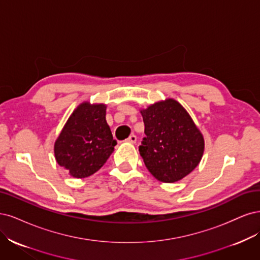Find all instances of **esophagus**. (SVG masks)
<instances>
[{"instance_id":"1","label":"esophagus","mask_w":260,"mask_h":260,"mask_svg":"<svg viewBox=\"0 0 260 260\" xmlns=\"http://www.w3.org/2000/svg\"><path fill=\"white\" fill-rule=\"evenodd\" d=\"M128 142H131V144H135V142L137 141V137L134 135V134H132V135L126 139Z\"/></svg>"}]
</instances>
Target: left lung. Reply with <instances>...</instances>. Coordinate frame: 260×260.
I'll use <instances>...</instances> for the list:
<instances>
[{
  "label": "left lung",
  "mask_w": 260,
  "mask_h": 260,
  "mask_svg": "<svg viewBox=\"0 0 260 260\" xmlns=\"http://www.w3.org/2000/svg\"><path fill=\"white\" fill-rule=\"evenodd\" d=\"M146 137L139 146L148 171L158 181L173 183L185 178L201 162L204 137L177 100H165L140 109Z\"/></svg>",
  "instance_id": "8db88e82"
}]
</instances>
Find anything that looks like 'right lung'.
Masks as SVG:
<instances>
[{
	"label": "right lung",
	"instance_id": "add662e5",
	"mask_svg": "<svg viewBox=\"0 0 260 260\" xmlns=\"http://www.w3.org/2000/svg\"><path fill=\"white\" fill-rule=\"evenodd\" d=\"M105 104L84 102L74 109L54 145L57 163L74 178L93 175L114 151Z\"/></svg>",
	"mask_w": 260,
	"mask_h": 260
}]
</instances>
